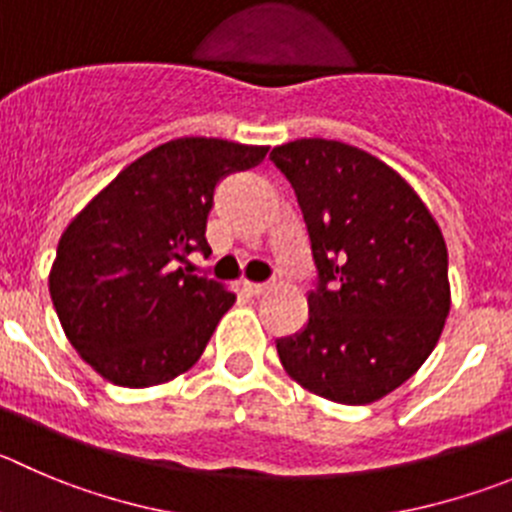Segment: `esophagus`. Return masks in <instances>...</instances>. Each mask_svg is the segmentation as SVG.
I'll return each instance as SVG.
<instances>
[{
  "mask_svg": "<svg viewBox=\"0 0 512 512\" xmlns=\"http://www.w3.org/2000/svg\"><path fill=\"white\" fill-rule=\"evenodd\" d=\"M245 290L250 295H255V298H260V295L267 293V285L265 283H245Z\"/></svg>",
  "mask_w": 512,
  "mask_h": 512,
  "instance_id": "obj_1",
  "label": "esophagus"
}]
</instances>
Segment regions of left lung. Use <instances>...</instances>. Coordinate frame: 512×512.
Masks as SVG:
<instances>
[{"mask_svg":"<svg viewBox=\"0 0 512 512\" xmlns=\"http://www.w3.org/2000/svg\"><path fill=\"white\" fill-rule=\"evenodd\" d=\"M315 265L308 323L278 338L285 371L338 404H371L427 361L450 313L447 245L417 191L361 148L298 138L272 148Z\"/></svg>","mask_w":512,"mask_h":512,"instance_id":"1","label":"left lung"}]
</instances>
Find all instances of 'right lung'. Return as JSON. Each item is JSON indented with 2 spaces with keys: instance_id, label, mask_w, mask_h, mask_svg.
<instances>
[{
  "instance_id": "obj_1",
  "label": "right lung",
  "mask_w": 512,
  "mask_h": 512,
  "mask_svg": "<svg viewBox=\"0 0 512 512\" xmlns=\"http://www.w3.org/2000/svg\"><path fill=\"white\" fill-rule=\"evenodd\" d=\"M265 156L267 146L222 138L161 143L68 224L50 295L65 336L103 379L143 389L197 364L234 293L179 262L209 255L219 181Z\"/></svg>"
}]
</instances>
